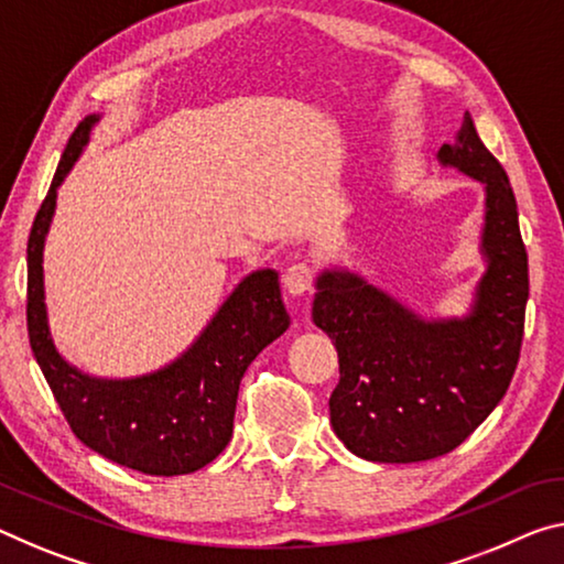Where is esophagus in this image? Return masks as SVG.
Segmentation results:
<instances>
[{
	"instance_id": "esophagus-1",
	"label": "esophagus",
	"mask_w": 564,
	"mask_h": 564,
	"mask_svg": "<svg viewBox=\"0 0 564 564\" xmlns=\"http://www.w3.org/2000/svg\"><path fill=\"white\" fill-rule=\"evenodd\" d=\"M312 276H315L312 274V267L300 262V264H292L290 270L284 272L282 284H284V290L292 294V297H302V294L310 292V288H312Z\"/></svg>"
}]
</instances>
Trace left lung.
<instances>
[{
    "instance_id": "left-lung-1",
    "label": "left lung",
    "mask_w": 564,
    "mask_h": 564,
    "mask_svg": "<svg viewBox=\"0 0 564 564\" xmlns=\"http://www.w3.org/2000/svg\"><path fill=\"white\" fill-rule=\"evenodd\" d=\"M438 161L481 181L487 192V272L469 315L423 319L348 270L317 276L312 319L340 362L330 423L368 462L411 464L454 452L505 398L522 348L530 267L507 171L481 143L469 112L456 143L441 145Z\"/></svg>"
}]
</instances>
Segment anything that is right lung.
<instances>
[{"label": "right lung", "instance_id": "right-lung-1", "mask_svg": "<svg viewBox=\"0 0 564 564\" xmlns=\"http://www.w3.org/2000/svg\"><path fill=\"white\" fill-rule=\"evenodd\" d=\"M98 120L100 116H88L77 123L34 216L28 241L30 345L59 411L85 446L141 474H192L227 448L245 370L288 330L290 315L276 272L257 270L237 284L192 348L149 376L93 378L57 352L47 325L42 249L57 186L80 159Z\"/></svg>", "mask_w": 564, "mask_h": 564}]
</instances>
